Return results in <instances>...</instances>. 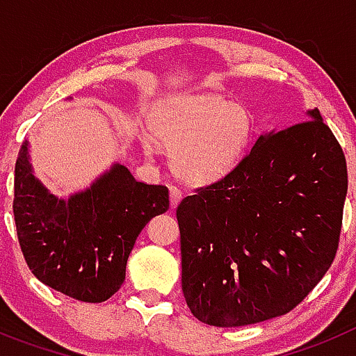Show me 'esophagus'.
<instances>
[{
	"mask_svg": "<svg viewBox=\"0 0 356 356\" xmlns=\"http://www.w3.org/2000/svg\"><path fill=\"white\" fill-rule=\"evenodd\" d=\"M169 191H171V209H175V207L180 203V200L184 194H181V191L178 187H171Z\"/></svg>",
	"mask_w": 356,
	"mask_h": 356,
	"instance_id": "1",
	"label": "esophagus"
}]
</instances>
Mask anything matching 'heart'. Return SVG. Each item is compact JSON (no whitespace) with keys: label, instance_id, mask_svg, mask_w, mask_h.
Wrapping results in <instances>:
<instances>
[{"label":"heart","instance_id":"heart-1","mask_svg":"<svg viewBox=\"0 0 356 356\" xmlns=\"http://www.w3.org/2000/svg\"><path fill=\"white\" fill-rule=\"evenodd\" d=\"M156 139L172 147L171 165L193 184H212L237 169L253 139L250 110L213 94L178 96L160 102L149 115ZM144 146L151 149L153 140Z\"/></svg>","mask_w":356,"mask_h":356}]
</instances>
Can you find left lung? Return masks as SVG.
Listing matches in <instances>:
<instances>
[{
  "label": "left lung",
  "mask_w": 356,
  "mask_h": 356,
  "mask_svg": "<svg viewBox=\"0 0 356 356\" xmlns=\"http://www.w3.org/2000/svg\"><path fill=\"white\" fill-rule=\"evenodd\" d=\"M260 135L237 169L176 209L181 291L210 326L291 312L332 266L348 193L346 156L319 110Z\"/></svg>",
  "instance_id": "left-lung-1"
}]
</instances>
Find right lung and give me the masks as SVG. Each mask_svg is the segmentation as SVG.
Returning <instances> with one entry per match:
<instances>
[{
  "label": "right lung",
  "mask_w": 356,
  "mask_h": 356,
  "mask_svg": "<svg viewBox=\"0 0 356 356\" xmlns=\"http://www.w3.org/2000/svg\"><path fill=\"white\" fill-rule=\"evenodd\" d=\"M12 209L30 271L69 298L102 303L121 289L144 226L169 209V191L137 181L114 163L87 191L58 200L31 172L24 143L15 162Z\"/></svg>",
  "instance_id": "obj_1"
}]
</instances>
